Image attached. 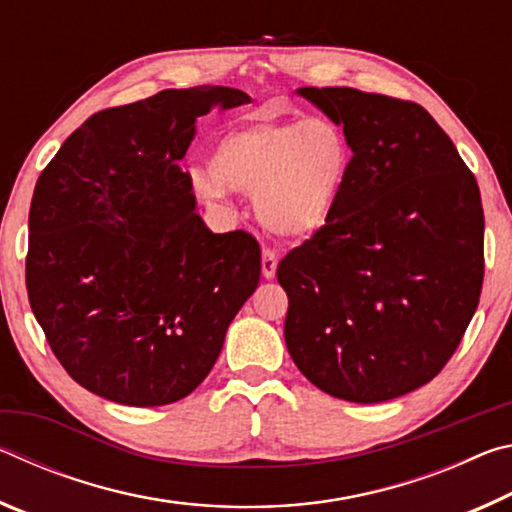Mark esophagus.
<instances>
[{"label": "esophagus", "instance_id": "1", "mask_svg": "<svg viewBox=\"0 0 512 512\" xmlns=\"http://www.w3.org/2000/svg\"><path fill=\"white\" fill-rule=\"evenodd\" d=\"M275 271H277V255L273 250L266 248L262 253V275L266 280H271V277H275Z\"/></svg>", "mask_w": 512, "mask_h": 512}]
</instances>
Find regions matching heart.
I'll list each match as a JSON object with an SVG mask.
<instances>
[{
    "instance_id": "b5f03b06",
    "label": "heart",
    "mask_w": 512,
    "mask_h": 512,
    "mask_svg": "<svg viewBox=\"0 0 512 512\" xmlns=\"http://www.w3.org/2000/svg\"><path fill=\"white\" fill-rule=\"evenodd\" d=\"M352 169L343 128L327 119H257L216 140L210 171L194 173V192L207 203L225 187L253 192L259 223L275 237L307 239L325 228Z\"/></svg>"
}]
</instances>
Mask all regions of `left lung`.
<instances>
[{"instance_id":"obj_1","label":"left lung","mask_w":512,"mask_h":512,"mask_svg":"<svg viewBox=\"0 0 512 512\" xmlns=\"http://www.w3.org/2000/svg\"><path fill=\"white\" fill-rule=\"evenodd\" d=\"M298 94L343 126L352 169L329 223L277 264L284 341L327 395L393 400L445 368L479 305V185L418 103L354 88Z\"/></svg>"}]
</instances>
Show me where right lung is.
Wrapping results in <instances>:
<instances>
[{
	"mask_svg": "<svg viewBox=\"0 0 512 512\" xmlns=\"http://www.w3.org/2000/svg\"><path fill=\"white\" fill-rule=\"evenodd\" d=\"M248 101L235 88H189L101 110L40 173L29 302L60 366L90 393L126 406L183 400L257 289V239L214 235L178 164L198 117Z\"/></svg>",
	"mask_w": 512,
	"mask_h": 512,
	"instance_id": "1",
	"label": "right lung"
}]
</instances>
